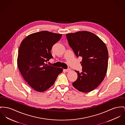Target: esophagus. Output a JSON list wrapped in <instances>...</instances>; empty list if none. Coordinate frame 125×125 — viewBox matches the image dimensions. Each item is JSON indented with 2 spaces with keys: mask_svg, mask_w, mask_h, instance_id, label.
<instances>
[{
  "mask_svg": "<svg viewBox=\"0 0 125 125\" xmlns=\"http://www.w3.org/2000/svg\"><path fill=\"white\" fill-rule=\"evenodd\" d=\"M65 71L66 72H70V71H71V69L70 68H68V69H65Z\"/></svg>",
  "mask_w": 125,
  "mask_h": 125,
  "instance_id": "esophagus-1",
  "label": "esophagus"
}]
</instances>
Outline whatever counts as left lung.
Wrapping results in <instances>:
<instances>
[{
  "label": "left lung",
  "instance_id": "obj_1",
  "mask_svg": "<svg viewBox=\"0 0 125 125\" xmlns=\"http://www.w3.org/2000/svg\"><path fill=\"white\" fill-rule=\"evenodd\" d=\"M70 46L76 56H81L82 72L73 83L80 92H89L96 89L104 80L108 65V54L105 43L94 33L79 31L66 34Z\"/></svg>",
  "mask_w": 125,
  "mask_h": 125
}]
</instances>
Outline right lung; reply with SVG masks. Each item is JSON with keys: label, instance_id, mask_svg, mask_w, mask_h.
<instances>
[{"label": "right lung", "instance_id": "add662e5", "mask_svg": "<svg viewBox=\"0 0 125 125\" xmlns=\"http://www.w3.org/2000/svg\"><path fill=\"white\" fill-rule=\"evenodd\" d=\"M62 36V34L43 31L28 35L21 43L17 66L25 81L37 92L48 89L62 72V68L46 63L53 58L51 51Z\"/></svg>", "mask_w": 125, "mask_h": 125}]
</instances>
